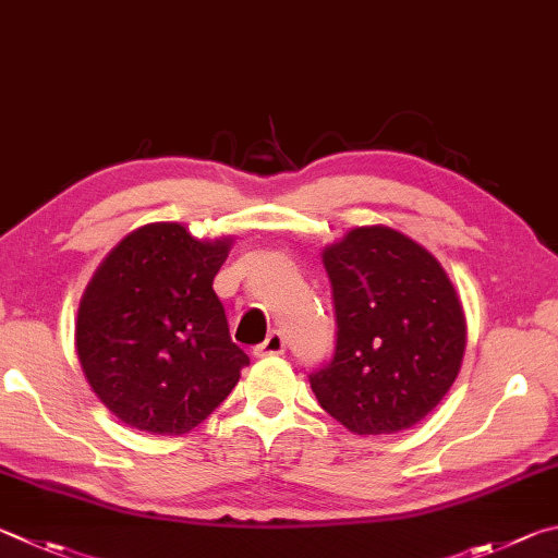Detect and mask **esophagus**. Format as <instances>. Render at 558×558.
Returning <instances> with one entry per match:
<instances>
[{
    "mask_svg": "<svg viewBox=\"0 0 558 558\" xmlns=\"http://www.w3.org/2000/svg\"><path fill=\"white\" fill-rule=\"evenodd\" d=\"M287 350V338L279 333V330H271L262 345L254 348V355L267 357V355H281Z\"/></svg>",
    "mask_w": 558,
    "mask_h": 558,
    "instance_id": "34e87169",
    "label": "esophagus"
}]
</instances>
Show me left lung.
I'll list each match as a JSON object with an SVG mask.
<instances>
[{
    "instance_id": "8db88e82",
    "label": "left lung",
    "mask_w": 558,
    "mask_h": 558,
    "mask_svg": "<svg viewBox=\"0 0 558 558\" xmlns=\"http://www.w3.org/2000/svg\"><path fill=\"white\" fill-rule=\"evenodd\" d=\"M336 353L308 375L318 404L360 436L397 434L434 412L461 373L465 316L441 264L385 225L324 250Z\"/></svg>"
}]
</instances>
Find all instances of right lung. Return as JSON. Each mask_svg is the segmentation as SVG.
<instances>
[{
  "label": "right lung",
  "instance_id": "1",
  "mask_svg": "<svg viewBox=\"0 0 558 558\" xmlns=\"http://www.w3.org/2000/svg\"><path fill=\"white\" fill-rule=\"evenodd\" d=\"M230 244L195 240L179 222H151L126 234L93 274L75 350L87 385L126 426L191 432L250 365L213 291Z\"/></svg>",
  "mask_w": 558,
  "mask_h": 558
}]
</instances>
